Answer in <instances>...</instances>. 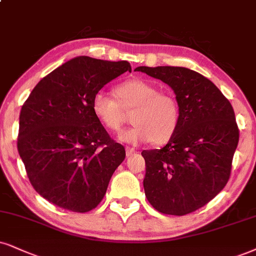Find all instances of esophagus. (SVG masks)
I'll return each mask as SVG.
<instances>
[{
  "label": "esophagus",
  "mask_w": 256,
  "mask_h": 256,
  "mask_svg": "<svg viewBox=\"0 0 256 256\" xmlns=\"http://www.w3.org/2000/svg\"><path fill=\"white\" fill-rule=\"evenodd\" d=\"M135 153H136V150H135L134 148H130V147L126 148V156H132Z\"/></svg>",
  "instance_id": "34e87169"
}]
</instances>
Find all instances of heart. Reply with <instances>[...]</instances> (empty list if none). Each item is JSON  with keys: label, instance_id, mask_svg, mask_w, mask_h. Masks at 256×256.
Wrapping results in <instances>:
<instances>
[{"label": "heart", "instance_id": "obj_1", "mask_svg": "<svg viewBox=\"0 0 256 256\" xmlns=\"http://www.w3.org/2000/svg\"><path fill=\"white\" fill-rule=\"evenodd\" d=\"M118 100L106 90L94 94L91 109L96 118L106 129L118 132L126 121L124 112H132L133 127L118 134L123 142L138 144L152 141L156 144H165L178 128L180 106L172 94L159 91L150 82L134 78L118 85Z\"/></svg>", "mask_w": 256, "mask_h": 256}]
</instances>
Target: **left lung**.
Instances as JSON below:
<instances>
[{"label": "left lung", "instance_id": "1", "mask_svg": "<svg viewBox=\"0 0 256 256\" xmlns=\"http://www.w3.org/2000/svg\"><path fill=\"white\" fill-rule=\"evenodd\" d=\"M174 91L178 128L166 146L142 150L144 188L154 209L166 215L194 212L215 198L229 180L238 128L232 104L212 82L179 66H138Z\"/></svg>", "mask_w": 256, "mask_h": 256}]
</instances>
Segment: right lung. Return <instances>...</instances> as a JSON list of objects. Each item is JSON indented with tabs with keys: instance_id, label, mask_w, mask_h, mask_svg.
Instances as JSON below:
<instances>
[{
	"instance_id": "right-lung-1",
	"label": "right lung",
	"mask_w": 256,
	"mask_h": 256,
	"mask_svg": "<svg viewBox=\"0 0 256 256\" xmlns=\"http://www.w3.org/2000/svg\"><path fill=\"white\" fill-rule=\"evenodd\" d=\"M128 62L76 56L36 85L20 112L18 150L32 186L50 203L86 212L103 200L126 158L91 109L94 94Z\"/></svg>"
}]
</instances>
